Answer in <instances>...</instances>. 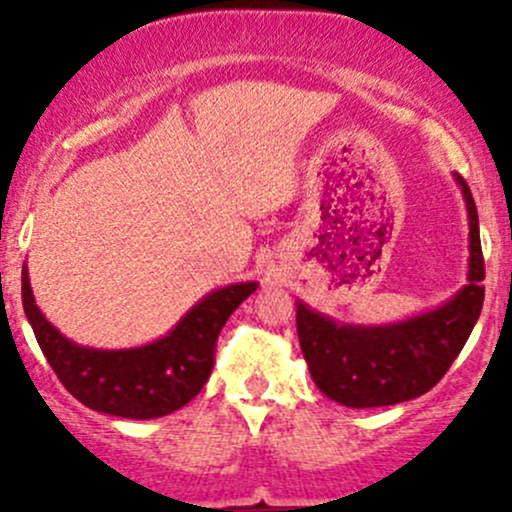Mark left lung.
Segmentation results:
<instances>
[{"mask_svg": "<svg viewBox=\"0 0 512 512\" xmlns=\"http://www.w3.org/2000/svg\"><path fill=\"white\" fill-rule=\"evenodd\" d=\"M471 227L468 285L446 304L404 322L361 327L337 324L297 302L299 347L314 384L337 404L349 409H374L411 401L443 379L476 327L483 309V250L478 210L471 188L458 173Z\"/></svg>", "mask_w": 512, "mask_h": 512, "instance_id": "left-lung-1", "label": "left lung"}]
</instances>
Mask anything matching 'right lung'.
Returning <instances> with one entry per match:
<instances>
[{"mask_svg":"<svg viewBox=\"0 0 512 512\" xmlns=\"http://www.w3.org/2000/svg\"><path fill=\"white\" fill-rule=\"evenodd\" d=\"M257 282L215 289L200 299L165 337L133 349H94L69 342L46 322L22 267V304L54 374L74 399L108 416H168L200 394L215 364V342L230 314Z\"/></svg>","mask_w":512,"mask_h":512,"instance_id":"right-lung-1","label":"right lung"}]
</instances>
